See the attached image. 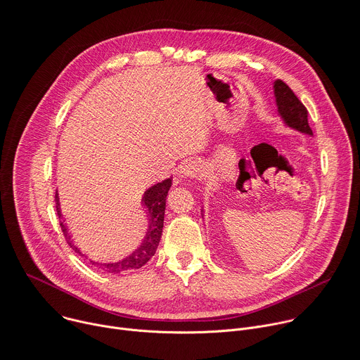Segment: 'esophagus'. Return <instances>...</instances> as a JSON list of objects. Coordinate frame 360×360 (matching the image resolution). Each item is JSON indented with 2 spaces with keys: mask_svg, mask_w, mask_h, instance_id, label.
Segmentation results:
<instances>
[{
  "mask_svg": "<svg viewBox=\"0 0 360 360\" xmlns=\"http://www.w3.org/2000/svg\"><path fill=\"white\" fill-rule=\"evenodd\" d=\"M202 165L197 160H188L186 162L181 169H180V174L184 179H193V177H198L202 174Z\"/></svg>",
  "mask_w": 360,
  "mask_h": 360,
  "instance_id": "34e87169",
  "label": "esophagus"
}]
</instances>
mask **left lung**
<instances>
[{"label":"left lung","mask_w":360,"mask_h":360,"mask_svg":"<svg viewBox=\"0 0 360 360\" xmlns=\"http://www.w3.org/2000/svg\"><path fill=\"white\" fill-rule=\"evenodd\" d=\"M274 95L278 113L283 123L301 133L312 136V129L308 123V110L292 92V89L281 79H276L274 82Z\"/></svg>","instance_id":"left-lung-1"}]
</instances>
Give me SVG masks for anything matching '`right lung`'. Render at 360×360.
<instances>
[{"label":"right lung","mask_w":360,"mask_h":360,"mask_svg":"<svg viewBox=\"0 0 360 360\" xmlns=\"http://www.w3.org/2000/svg\"><path fill=\"white\" fill-rule=\"evenodd\" d=\"M172 187V179H166L162 183H158L155 186H152L150 188H148L143 194L141 202L146 208L148 217H149V229L148 233L143 238L141 244L126 258L117 261V262H110V264H101V262H95L91 261L92 265H98L102 271L105 272H112V274H120V272H126L130 269H137L145 265L155 254L156 250L159 247L160 238H162V231H163V223H165V210H166V198H167V193ZM55 207H56V212L59 217V224H60V230L63 233V237L66 240V243L75 250V252H78L79 255H84L78 247H75L70 241V236L68 234V229L63 224V221H60L62 214H60V207H59V197L58 193L55 194Z\"/></svg>","instance_id":"add662e5"}]
</instances>
